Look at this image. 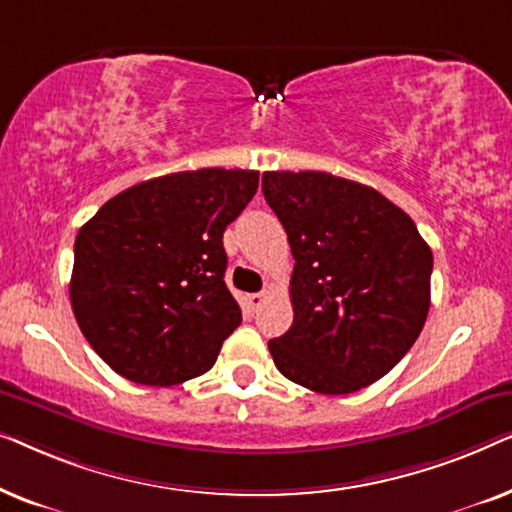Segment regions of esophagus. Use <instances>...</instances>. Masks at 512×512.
<instances>
[{
  "label": "esophagus",
  "mask_w": 512,
  "mask_h": 512,
  "mask_svg": "<svg viewBox=\"0 0 512 512\" xmlns=\"http://www.w3.org/2000/svg\"><path fill=\"white\" fill-rule=\"evenodd\" d=\"M270 298V291H261V293H251V296H247V300H249V305H251V310H258V307H261L265 300Z\"/></svg>",
  "instance_id": "1"
}]
</instances>
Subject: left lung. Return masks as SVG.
<instances>
[{
    "label": "left lung",
    "mask_w": 512,
    "mask_h": 512,
    "mask_svg": "<svg viewBox=\"0 0 512 512\" xmlns=\"http://www.w3.org/2000/svg\"><path fill=\"white\" fill-rule=\"evenodd\" d=\"M263 195L293 254V324L270 340L284 377L354 394L389 373L422 333L433 254L415 221L375 188L328 172H265Z\"/></svg>",
    "instance_id": "obj_1"
}]
</instances>
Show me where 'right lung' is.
Instances as JSON below:
<instances>
[{
	"label": "right lung",
	"instance_id": "obj_1",
	"mask_svg": "<svg viewBox=\"0 0 512 512\" xmlns=\"http://www.w3.org/2000/svg\"><path fill=\"white\" fill-rule=\"evenodd\" d=\"M256 188V170L165 174L104 202L79 230L69 298L111 370L172 387L214 366L242 321L223 282V230Z\"/></svg>",
	"mask_w": 512,
	"mask_h": 512
}]
</instances>
